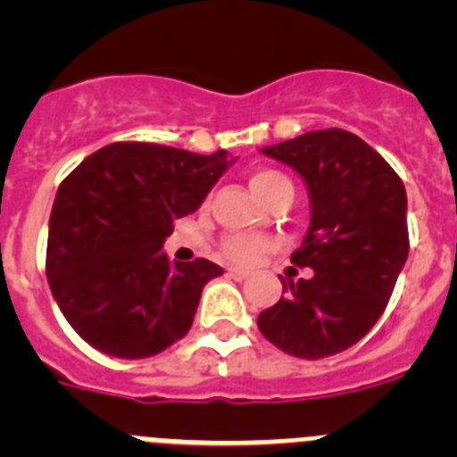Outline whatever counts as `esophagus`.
Masks as SVG:
<instances>
[{"mask_svg": "<svg viewBox=\"0 0 457 457\" xmlns=\"http://www.w3.org/2000/svg\"><path fill=\"white\" fill-rule=\"evenodd\" d=\"M228 277L242 281V278L249 277V272H247V270H240V268H228Z\"/></svg>", "mask_w": 457, "mask_h": 457, "instance_id": "esophagus-1", "label": "esophagus"}]
</instances>
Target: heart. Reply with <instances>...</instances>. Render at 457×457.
Wrapping results in <instances>:
<instances>
[{"label":"heart","instance_id":"b5f03b06","mask_svg":"<svg viewBox=\"0 0 457 457\" xmlns=\"http://www.w3.org/2000/svg\"><path fill=\"white\" fill-rule=\"evenodd\" d=\"M281 180H286L281 173L270 171V169H258V171L252 173V179H249V187L253 189L258 199L263 201L274 187H277ZM270 249V240L263 236H231L226 237L224 242V253L228 261L233 263H253L258 256Z\"/></svg>","mask_w":457,"mask_h":457}]
</instances>
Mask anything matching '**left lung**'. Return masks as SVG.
<instances>
[{"label": "left lung", "mask_w": 457, "mask_h": 457, "mask_svg": "<svg viewBox=\"0 0 457 457\" xmlns=\"http://www.w3.org/2000/svg\"><path fill=\"white\" fill-rule=\"evenodd\" d=\"M306 185L311 220L290 263L309 278H281L284 295L258 329L300 359L343 353L382 316L410 253L407 194L378 151L345 130H313L263 146Z\"/></svg>", "instance_id": "left-lung-1"}]
</instances>
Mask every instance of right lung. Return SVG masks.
Returning <instances> with one entry per match:
<instances>
[{"label": "right lung", "mask_w": 457, "mask_h": 457, "mask_svg": "<svg viewBox=\"0 0 457 457\" xmlns=\"http://www.w3.org/2000/svg\"><path fill=\"white\" fill-rule=\"evenodd\" d=\"M236 162L226 151L119 141L88 155L59 185L47 231V281L88 345L144 359L180 341L201 290L224 274L212 261H169L173 221L199 210Z\"/></svg>", "instance_id": "add662e5"}]
</instances>
